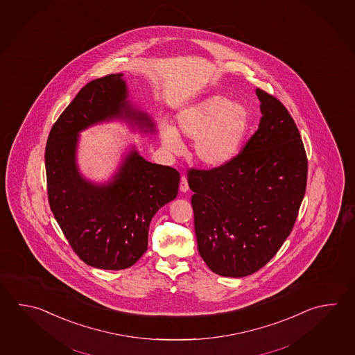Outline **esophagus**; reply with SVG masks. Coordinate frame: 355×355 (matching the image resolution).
Returning a JSON list of instances; mask_svg holds the SVG:
<instances>
[{
	"label": "esophagus",
	"mask_w": 355,
	"mask_h": 355,
	"mask_svg": "<svg viewBox=\"0 0 355 355\" xmlns=\"http://www.w3.org/2000/svg\"><path fill=\"white\" fill-rule=\"evenodd\" d=\"M180 189H181V192H187L188 191V182L187 177H186V175H182L181 177V184H180Z\"/></svg>",
	"instance_id": "34e87169"
}]
</instances>
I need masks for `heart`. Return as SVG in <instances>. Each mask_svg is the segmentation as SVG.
<instances>
[{
  "mask_svg": "<svg viewBox=\"0 0 355 355\" xmlns=\"http://www.w3.org/2000/svg\"><path fill=\"white\" fill-rule=\"evenodd\" d=\"M178 128L194 139V155L206 166L220 167L232 161L248 135L251 116L242 103L230 101L226 96L212 95L205 101L183 109L177 116ZM162 138L173 152L182 148L177 130L164 127Z\"/></svg>",
  "mask_w": 355,
  "mask_h": 355,
  "instance_id": "b5f03b06",
  "label": "heart"
}]
</instances>
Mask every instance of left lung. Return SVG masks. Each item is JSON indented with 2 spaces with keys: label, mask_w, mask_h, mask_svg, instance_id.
<instances>
[{
  "label": "left lung",
  "mask_w": 355,
  "mask_h": 355,
  "mask_svg": "<svg viewBox=\"0 0 355 355\" xmlns=\"http://www.w3.org/2000/svg\"><path fill=\"white\" fill-rule=\"evenodd\" d=\"M254 93L262 118L241 152L220 167L188 171L198 252L227 277L254 274L277 254L306 191L308 157L293 116L274 95Z\"/></svg>",
  "instance_id": "1"
}]
</instances>
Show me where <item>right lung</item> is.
<instances>
[{"instance_id": "right-lung-1", "label": "right lung", "mask_w": 355, "mask_h": 355, "mask_svg": "<svg viewBox=\"0 0 355 355\" xmlns=\"http://www.w3.org/2000/svg\"><path fill=\"white\" fill-rule=\"evenodd\" d=\"M121 74L87 83L50 130L45 149L47 198L69 245L89 266L130 268L148 248V230L155 212L175 198L180 173L143 159L133 150L109 186L81 178L75 164L78 133L113 116L149 118L128 107ZM139 118L137 119L136 116Z\"/></svg>"}]
</instances>
